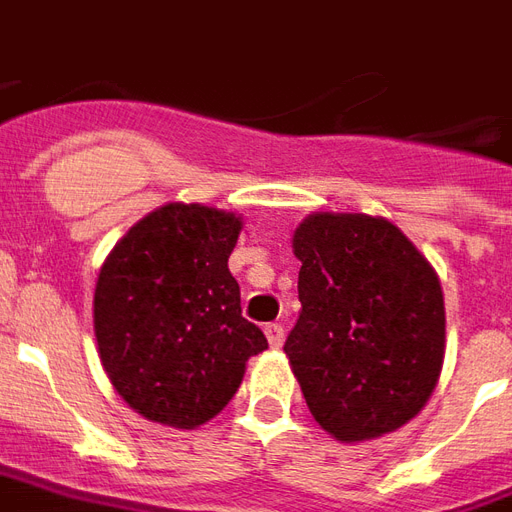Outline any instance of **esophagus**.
<instances>
[{
    "label": "esophagus",
    "instance_id": "34e87169",
    "mask_svg": "<svg viewBox=\"0 0 512 512\" xmlns=\"http://www.w3.org/2000/svg\"><path fill=\"white\" fill-rule=\"evenodd\" d=\"M264 335H267V341H270L272 349H281L283 338H286L281 324H267V327H264Z\"/></svg>",
    "mask_w": 512,
    "mask_h": 512
}]
</instances>
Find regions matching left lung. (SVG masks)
<instances>
[{
    "mask_svg": "<svg viewBox=\"0 0 512 512\" xmlns=\"http://www.w3.org/2000/svg\"><path fill=\"white\" fill-rule=\"evenodd\" d=\"M292 248L302 311L283 352L313 420L346 445L398 431L442 374L439 275L398 226L363 212H313Z\"/></svg>",
    "mask_w": 512,
    "mask_h": 512,
    "instance_id": "obj_1",
    "label": "left lung"
}]
</instances>
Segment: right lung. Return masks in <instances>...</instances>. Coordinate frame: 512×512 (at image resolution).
<instances>
[{
  "mask_svg": "<svg viewBox=\"0 0 512 512\" xmlns=\"http://www.w3.org/2000/svg\"><path fill=\"white\" fill-rule=\"evenodd\" d=\"M234 212L163 204L114 245L95 283L103 371L152 423L199 428L229 404L267 338L242 316Z\"/></svg>",
  "mask_w": 512,
  "mask_h": 512,
  "instance_id": "obj_1",
  "label": "right lung"
}]
</instances>
